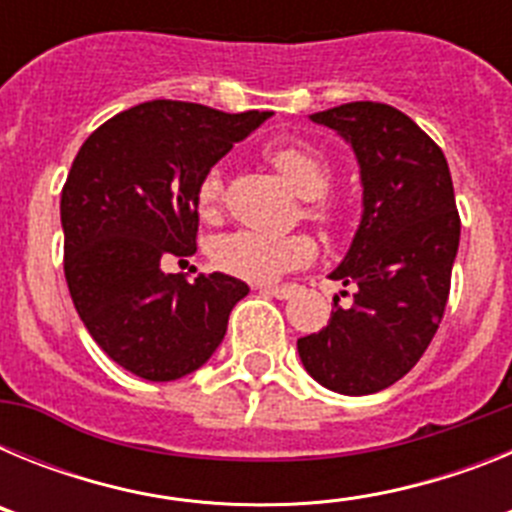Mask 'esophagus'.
<instances>
[{
	"instance_id": "1",
	"label": "esophagus",
	"mask_w": 512,
	"mask_h": 512,
	"mask_svg": "<svg viewBox=\"0 0 512 512\" xmlns=\"http://www.w3.org/2000/svg\"><path fill=\"white\" fill-rule=\"evenodd\" d=\"M295 289V284H282V287H261V292L277 297V300H289V297L295 295Z\"/></svg>"
}]
</instances>
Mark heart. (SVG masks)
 Listing matches in <instances>:
<instances>
[{"label":"heart","mask_w":512,"mask_h":512,"mask_svg":"<svg viewBox=\"0 0 512 512\" xmlns=\"http://www.w3.org/2000/svg\"><path fill=\"white\" fill-rule=\"evenodd\" d=\"M271 166L284 182L305 197V212L320 225H333L336 207L325 197L330 187V166L320 153L305 146L284 143L269 151ZM223 197L220 174L210 171L197 187V210L202 217L215 215ZM210 256L217 269L225 274L248 279V282H274L287 271L305 266L315 256V243L310 235H269L259 230H233L212 241Z\"/></svg>","instance_id":"b5f03b06"}]
</instances>
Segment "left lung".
I'll list each match as a JSON object with an SVG mask.
<instances>
[{
	"label": "left lung",
	"instance_id": "1",
	"mask_svg": "<svg viewBox=\"0 0 512 512\" xmlns=\"http://www.w3.org/2000/svg\"><path fill=\"white\" fill-rule=\"evenodd\" d=\"M310 120L354 151L361 220L328 274L351 287V302L333 297L328 325L297 351L328 390L372 395L418 364L443 318L461 233L454 184L441 148L390 104L348 102Z\"/></svg>",
	"mask_w": 512,
	"mask_h": 512
}]
</instances>
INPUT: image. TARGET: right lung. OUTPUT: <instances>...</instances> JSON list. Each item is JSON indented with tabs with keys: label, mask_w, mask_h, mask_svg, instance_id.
<instances>
[{
	"label": "right lung",
	"mask_w": 512,
	"mask_h": 512,
	"mask_svg": "<svg viewBox=\"0 0 512 512\" xmlns=\"http://www.w3.org/2000/svg\"><path fill=\"white\" fill-rule=\"evenodd\" d=\"M274 112L135 104L79 148L61 192L63 271L81 323L104 354L148 382L197 372L223 343L248 284L228 274H166L197 251V187Z\"/></svg>",
	"instance_id": "right-lung-1"
}]
</instances>
